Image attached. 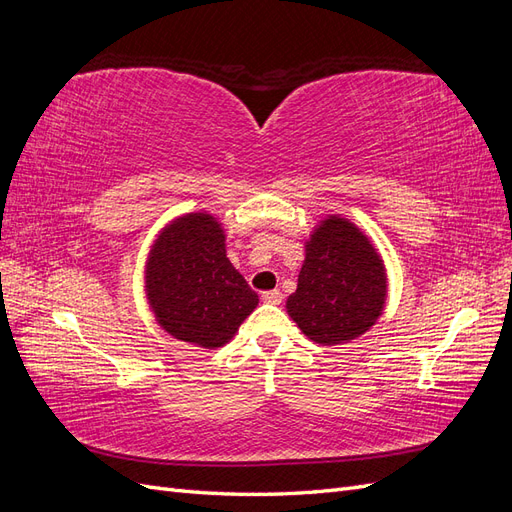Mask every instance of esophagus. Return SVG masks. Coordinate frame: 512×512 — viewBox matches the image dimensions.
Segmentation results:
<instances>
[{"label":"esophagus","instance_id":"esophagus-1","mask_svg":"<svg viewBox=\"0 0 512 512\" xmlns=\"http://www.w3.org/2000/svg\"><path fill=\"white\" fill-rule=\"evenodd\" d=\"M282 299H284V297H282L280 290H267V292H262V301L269 303V305H280Z\"/></svg>","mask_w":512,"mask_h":512}]
</instances>
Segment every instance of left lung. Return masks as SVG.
<instances>
[{"mask_svg": "<svg viewBox=\"0 0 512 512\" xmlns=\"http://www.w3.org/2000/svg\"><path fill=\"white\" fill-rule=\"evenodd\" d=\"M389 277L380 252L344 215L322 218L305 239L288 316L320 346H342L367 333L384 312Z\"/></svg>", "mask_w": 512, "mask_h": 512, "instance_id": "obj_1", "label": "left lung"}]
</instances>
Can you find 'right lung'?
<instances>
[{"label": "right lung", "mask_w": 512, "mask_h": 512, "mask_svg": "<svg viewBox=\"0 0 512 512\" xmlns=\"http://www.w3.org/2000/svg\"><path fill=\"white\" fill-rule=\"evenodd\" d=\"M145 297L168 335L205 350L226 346L258 305L209 211L183 213L158 232L145 262Z\"/></svg>", "instance_id": "1"}]
</instances>
